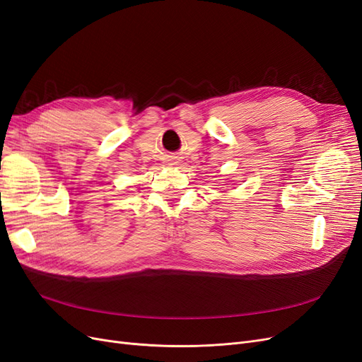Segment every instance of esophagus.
Masks as SVG:
<instances>
[{
	"instance_id": "esophagus-1",
	"label": "esophagus",
	"mask_w": 362,
	"mask_h": 362,
	"mask_svg": "<svg viewBox=\"0 0 362 362\" xmlns=\"http://www.w3.org/2000/svg\"><path fill=\"white\" fill-rule=\"evenodd\" d=\"M168 161H169V164H177V163H178V160H177V157H173V156H170V157H169V160H168Z\"/></svg>"
}]
</instances>
